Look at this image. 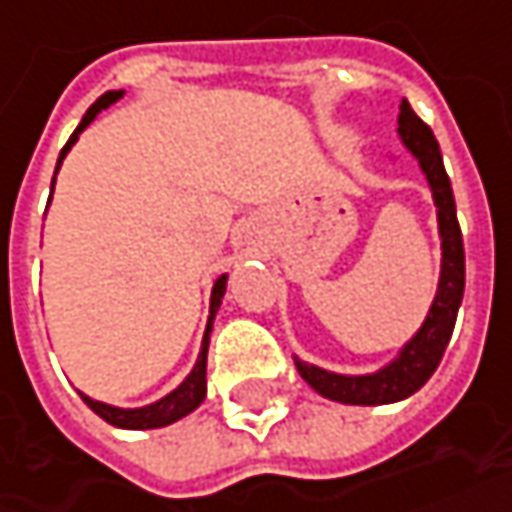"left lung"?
<instances>
[{"mask_svg": "<svg viewBox=\"0 0 512 512\" xmlns=\"http://www.w3.org/2000/svg\"><path fill=\"white\" fill-rule=\"evenodd\" d=\"M398 134L403 145L420 162V170L426 173L431 198L437 207V227H440V241H443L440 283H437V294H434L426 322L403 344L401 353L378 373L339 375L294 358L302 378L322 398L350 403V406H381V403H395L415 395L417 389L429 381L446 353L454 322H457V311H460L462 291H465V249H462V232L457 224V204H454L448 173L443 168V154L429 125L417 117L406 100L401 103V114H398Z\"/></svg>", "mask_w": 512, "mask_h": 512, "instance_id": "1", "label": "left lung"}]
</instances>
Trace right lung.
Instances as JSON below:
<instances>
[{
  "label": "right lung",
  "instance_id": "obj_1",
  "mask_svg": "<svg viewBox=\"0 0 512 512\" xmlns=\"http://www.w3.org/2000/svg\"><path fill=\"white\" fill-rule=\"evenodd\" d=\"M123 97V92H106L103 97H97L95 103L89 106V111L83 114L81 125L75 128V134L69 137V142L64 145V151L58 156V165H55V173L61 168V162H64V156L69 154V148L78 142V134H81L86 125L95 120L97 114L103 109H109L111 103H117ZM55 184V179H52ZM224 291H227V274H221L215 285H212V297H210V319H207V330H204V342H201V353H198L196 367L190 370V375L184 378L179 387L168 392L165 398H159L156 403H148V406H139V409H120V406H109V403L95 401V398H89V395H83L81 398L86 401V406L100 415L106 423L111 426H117V429H162V426H170V423H176V420H182L187 417L193 409L201 406L204 401V395H207V347H210V330H212V319L218 314V308H221V300H224Z\"/></svg>",
  "mask_w": 512,
  "mask_h": 512
}]
</instances>
